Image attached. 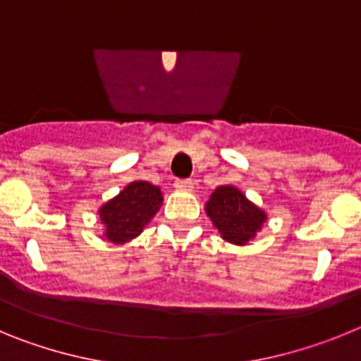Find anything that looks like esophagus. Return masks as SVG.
Returning a JSON list of instances; mask_svg holds the SVG:
<instances>
[{
  "instance_id": "obj_1",
  "label": "esophagus",
  "mask_w": 361,
  "mask_h": 361,
  "mask_svg": "<svg viewBox=\"0 0 361 361\" xmlns=\"http://www.w3.org/2000/svg\"><path fill=\"white\" fill-rule=\"evenodd\" d=\"M193 180L191 178H178V180H175L173 186L177 188L178 191H191L193 190Z\"/></svg>"
}]
</instances>
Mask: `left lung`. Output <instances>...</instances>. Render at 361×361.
I'll use <instances>...</instances> for the list:
<instances>
[{
    "mask_svg": "<svg viewBox=\"0 0 361 361\" xmlns=\"http://www.w3.org/2000/svg\"><path fill=\"white\" fill-rule=\"evenodd\" d=\"M206 213L220 237L235 245H245L262 229L267 215L235 186H219L206 202Z\"/></svg>",
    "mask_w": 361,
    "mask_h": 361,
    "instance_id": "1",
    "label": "left lung"
}]
</instances>
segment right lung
I'll return each instance as SVG.
<instances>
[{
	"instance_id": "1",
	"label": "right lung",
	"mask_w": 361,
	"mask_h": 361,
	"mask_svg": "<svg viewBox=\"0 0 361 361\" xmlns=\"http://www.w3.org/2000/svg\"><path fill=\"white\" fill-rule=\"evenodd\" d=\"M162 206V191L146 180H133L119 195L99 208L104 238L114 244H126L139 237Z\"/></svg>"
}]
</instances>
